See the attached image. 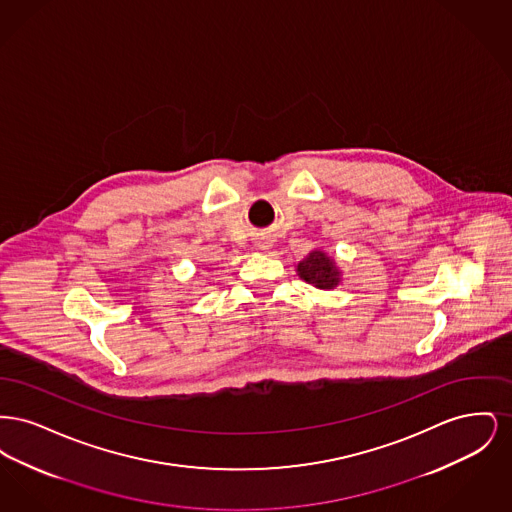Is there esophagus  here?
Wrapping results in <instances>:
<instances>
[{
	"label": "esophagus",
	"instance_id": "obj_1",
	"mask_svg": "<svg viewBox=\"0 0 512 512\" xmlns=\"http://www.w3.org/2000/svg\"><path fill=\"white\" fill-rule=\"evenodd\" d=\"M270 245H272V240H270L268 236H263V238L257 242L259 249H270Z\"/></svg>",
	"mask_w": 512,
	"mask_h": 512
}]
</instances>
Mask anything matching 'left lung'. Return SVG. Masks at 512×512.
<instances>
[{
	"instance_id": "8db88e82",
	"label": "left lung",
	"mask_w": 512,
	"mask_h": 512,
	"mask_svg": "<svg viewBox=\"0 0 512 512\" xmlns=\"http://www.w3.org/2000/svg\"><path fill=\"white\" fill-rule=\"evenodd\" d=\"M297 274L301 280L320 290H334L341 280L340 268L336 267L334 259L320 249L311 251L297 263Z\"/></svg>"
}]
</instances>
